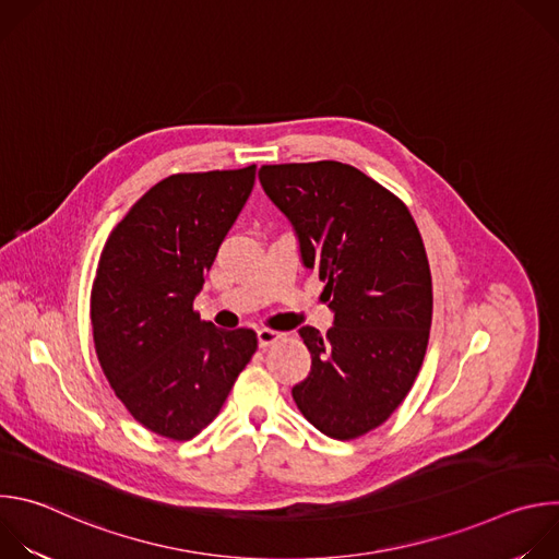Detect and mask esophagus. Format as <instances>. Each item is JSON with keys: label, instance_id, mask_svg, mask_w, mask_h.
Returning a JSON list of instances; mask_svg holds the SVG:
<instances>
[{"label": "esophagus", "instance_id": "esophagus-1", "mask_svg": "<svg viewBox=\"0 0 559 559\" xmlns=\"http://www.w3.org/2000/svg\"><path fill=\"white\" fill-rule=\"evenodd\" d=\"M283 336H285V334L274 332V330H259V345L265 349V347H270V345L278 343Z\"/></svg>", "mask_w": 559, "mask_h": 559}]
</instances>
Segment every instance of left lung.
<instances>
[{
    "mask_svg": "<svg viewBox=\"0 0 559 559\" xmlns=\"http://www.w3.org/2000/svg\"><path fill=\"white\" fill-rule=\"evenodd\" d=\"M259 179L336 313L325 336L300 330L311 371L294 403L325 436L360 438L403 405L425 360L433 287L423 236L409 207L354 166L278 164Z\"/></svg>",
    "mask_w": 559,
    "mask_h": 559,
    "instance_id": "8db88e82",
    "label": "left lung"
}]
</instances>
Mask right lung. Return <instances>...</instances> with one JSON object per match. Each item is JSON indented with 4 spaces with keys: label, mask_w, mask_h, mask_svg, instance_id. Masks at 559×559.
<instances>
[{
    "label": "right lung",
    "mask_w": 559,
    "mask_h": 559,
    "mask_svg": "<svg viewBox=\"0 0 559 559\" xmlns=\"http://www.w3.org/2000/svg\"><path fill=\"white\" fill-rule=\"evenodd\" d=\"M254 179L257 166L158 181L102 250L91 292L97 358L130 416L162 438L201 433L259 347L254 330H218L194 309Z\"/></svg>",
    "instance_id": "obj_1"
}]
</instances>
